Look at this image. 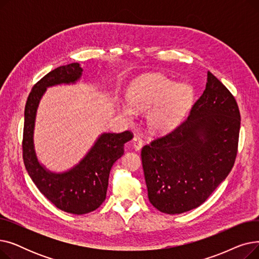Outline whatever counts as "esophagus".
I'll use <instances>...</instances> for the list:
<instances>
[{"instance_id":"esophagus-1","label":"esophagus","mask_w":259,"mask_h":259,"mask_svg":"<svg viewBox=\"0 0 259 259\" xmlns=\"http://www.w3.org/2000/svg\"><path fill=\"white\" fill-rule=\"evenodd\" d=\"M132 146L134 148L135 151H140L142 147H143V141L141 138L139 137H134L132 140Z\"/></svg>"}]
</instances>
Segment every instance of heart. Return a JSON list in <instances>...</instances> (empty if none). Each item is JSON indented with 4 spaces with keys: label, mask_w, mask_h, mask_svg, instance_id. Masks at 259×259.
I'll list each match as a JSON object with an SVG mask.
<instances>
[{
    "label": "heart",
    "mask_w": 259,
    "mask_h": 259,
    "mask_svg": "<svg viewBox=\"0 0 259 259\" xmlns=\"http://www.w3.org/2000/svg\"><path fill=\"white\" fill-rule=\"evenodd\" d=\"M192 90L185 84H174L159 74L140 76L130 86L128 106L117 107L118 113L129 124L134 120V113L150 110L148 126L153 133L166 134L171 131L192 102Z\"/></svg>",
    "instance_id": "obj_1"
}]
</instances>
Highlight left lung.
<instances>
[{
  "mask_svg": "<svg viewBox=\"0 0 259 259\" xmlns=\"http://www.w3.org/2000/svg\"><path fill=\"white\" fill-rule=\"evenodd\" d=\"M240 114L222 81L208 71L206 89L189 117L142 149L149 200L158 211L197 208L226 180L237 154Z\"/></svg>",
  "mask_w": 259,
  "mask_h": 259,
  "instance_id": "8db88e82",
  "label": "left lung"
}]
</instances>
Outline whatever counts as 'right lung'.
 Listing matches in <instances>:
<instances>
[{
	"label": "right lung",
	"mask_w": 259,
	"mask_h": 259,
	"mask_svg": "<svg viewBox=\"0 0 259 259\" xmlns=\"http://www.w3.org/2000/svg\"><path fill=\"white\" fill-rule=\"evenodd\" d=\"M83 74L78 63L58 67L33 86L25 106L23 158L27 172L39 192L54 206L72 214L97 210L106 199L108 180L114 162L132 140L130 131L102 133L78 164L64 172H52L37 159L34 148L36 111L47 88L75 84Z\"/></svg>",
	"instance_id": "1"
}]
</instances>
